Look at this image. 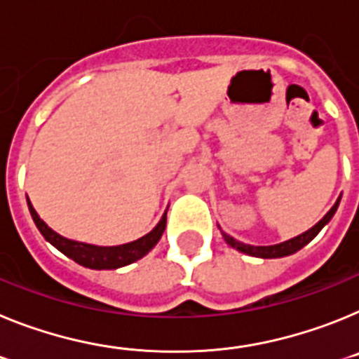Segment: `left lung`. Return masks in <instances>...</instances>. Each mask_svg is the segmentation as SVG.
Masks as SVG:
<instances>
[{
	"instance_id": "8db88e82",
	"label": "left lung",
	"mask_w": 359,
	"mask_h": 359,
	"mask_svg": "<svg viewBox=\"0 0 359 359\" xmlns=\"http://www.w3.org/2000/svg\"><path fill=\"white\" fill-rule=\"evenodd\" d=\"M338 204H339V198H338V202H336V204L330 208L329 213H327L325 217H323L322 220L316 224V226L311 227L309 231L302 233V235L294 236V238L287 240V242H282V244H276V245H249V244H242V242H238V240H235L233 236H229V235H224V238H226V242L231 245V248L238 249V251H242V253H245V255H251V257H260V258L287 257V255L296 253V251H300L304 245L309 244L311 240H313L314 236L320 233V229H322V227L325 226L327 222H329L330 218H332V215H334L336 210H338Z\"/></svg>"
}]
</instances>
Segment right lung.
I'll return each mask as SVG.
<instances>
[{"label": "right lung", "instance_id": "obj_1", "mask_svg": "<svg viewBox=\"0 0 359 359\" xmlns=\"http://www.w3.org/2000/svg\"><path fill=\"white\" fill-rule=\"evenodd\" d=\"M29 210L32 215L34 222H36L37 229L41 231V235L48 240L50 244L57 248L63 255L72 258L74 262L81 264V266L90 267V269H117V267L128 266L132 262L139 260L144 257L148 251L154 249V245L161 240L162 233L166 229V215L161 218V222L157 224L154 231H149L142 238L133 240L130 244L123 245H111V248H102V245H92L85 244V242H77V240H70L55 233L54 229H50L45 222H43L36 210L32 208L29 201Z\"/></svg>", "mask_w": 359, "mask_h": 359}]
</instances>
